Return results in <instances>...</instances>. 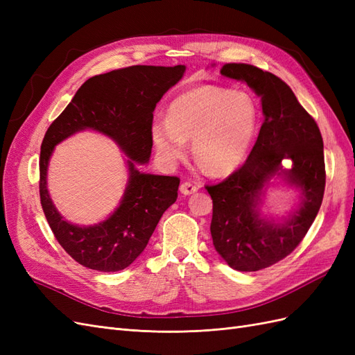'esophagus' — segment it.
<instances>
[{
    "label": "esophagus",
    "instance_id": "esophagus-1",
    "mask_svg": "<svg viewBox=\"0 0 355 355\" xmlns=\"http://www.w3.org/2000/svg\"><path fill=\"white\" fill-rule=\"evenodd\" d=\"M179 189L184 196H191V194H194V192L198 191V187L194 185V184H191V182H184Z\"/></svg>",
    "mask_w": 355,
    "mask_h": 355
}]
</instances>
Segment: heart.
Segmentation results:
<instances>
[{"mask_svg":"<svg viewBox=\"0 0 355 355\" xmlns=\"http://www.w3.org/2000/svg\"><path fill=\"white\" fill-rule=\"evenodd\" d=\"M259 112L249 93L200 85L171 101L166 120L154 121L151 141L161 163L173 167L192 154L213 176L228 175L247 157Z\"/></svg>","mask_w":355,"mask_h":355,"instance_id":"1","label":"heart"}]
</instances>
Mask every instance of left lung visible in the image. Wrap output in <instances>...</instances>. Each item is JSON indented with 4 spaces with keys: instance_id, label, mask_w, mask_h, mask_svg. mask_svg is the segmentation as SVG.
<instances>
[{
    "instance_id": "obj_1",
    "label": "left lung",
    "mask_w": 355,
    "mask_h": 355,
    "mask_svg": "<svg viewBox=\"0 0 355 355\" xmlns=\"http://www.w3.org/2000/svg\"><path fill=\"white\" fill-rule=\"evenodd\" d=\"M220 73L245 83L262 105L263 124L243 167L206 187L213 200L214 249L232 270L252 272L284 259L313 225L326 187L323 137L292 89L274 73L245 63H227ZM275 178L300 192L298 206L282 220L261 213L266 189Z\"/></svg>"
}]
</instances>
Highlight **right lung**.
<instances>
[{"instance_id": "right-lung-1", "label": "right lung", "mask_w": 355, "mask_h": 355, "mask_svg": "<svg viewBox=\"0 0 355 355\" xmlns=\"http://www.w3.org/2000/svg\"><path fill=\"white\" fill-rule=\"evenodd\" d=\"M185 65H136L85 81L51 123L41 144L40 198L59 244L80 265L101 272L121 271L136 261L163 213L178 198L179 178L144 173L151 158L153 112L164 93L184 77ZM83 130L110 137L126 155L128 185L119 207L105 221L75 225L63 218L46 189L54 146Z\"/></svg>"}]
</instances>
